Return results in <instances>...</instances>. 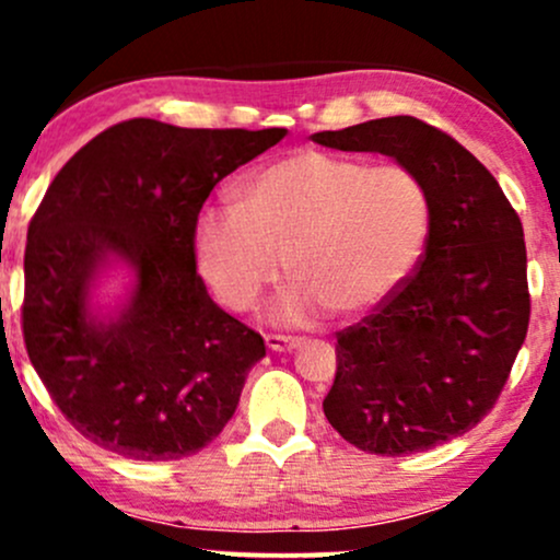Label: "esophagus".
I'll return each instance as SVG.
<instances>
[{"mask_svg": "<svg viewBox=\"0 0 560 560\" xmlns=\"http://www.w3.org/2000/svg\"><path fill=\"white\" fill-rule=\"evenodd\" d=\"M266 345H268V350H273V352H287V350H292V347H298L300 339L287 337V334H266Z\"/></svg>", "mask_w": 560, "mask_h": 560, "instance_id": "esophagus-1", "label": "esophagus"}]
</instances>
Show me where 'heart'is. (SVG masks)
<instances>
[{"instance_id": "obj_1", "label": "heart", "mask_w": 560, "mask_h": 560, "mask_svg": "<svg viewBox=\"0 0 560 560\" xmlns=\"http://www.w3.org/2000/svg\"><path fill=\"white\" fill-rule=\"evenodd\" d=\"M432 226L423 178L400 163L300 150L244 178L236 205L208 208L195 247L231 311L258 305L287 271L298 281L281 316H339L384 300L419 262Z\"/></svg>"}]
</instances>
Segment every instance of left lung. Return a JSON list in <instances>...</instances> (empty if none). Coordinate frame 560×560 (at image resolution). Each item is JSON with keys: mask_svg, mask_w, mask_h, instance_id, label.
<instances>
[{"mask_svg": "<svg viewBox=\"0 0 560 560\" xmlns=\"http://www.w3.org/2000/svg\"><path fill=\"white\" fill-rule=\"evenodd\" d=\"M311 139L395 158L432 202L419 266L337 331L326 419L350 445L389 458L466 434L494 408L529 329L522 218L464 144L410 115Z\"/></svg>", "mask_w": 560, "mask_h": 560, "instance_id": "left-lung-1", "label": "left lung"}]
</instances>
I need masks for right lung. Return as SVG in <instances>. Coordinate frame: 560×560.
<instances>
[{
  "instance_id": "obj_1",
  "label": "right lung",
  "mask_w": 560,
  "mask_h": 560,
  "mask_svg": "<svg viewBox=\"0 0 560 560\" xmlns=\"http://www.w3.org/2000/svg\"><path fill=\"white\" fill-rule=\"evenodd\" d=\"M287 128L115 124L62 165L28 223L23 342L75 432L131 460H178L234 416L258 331L210 300L195 234L205 199ZM110 254L138 273L127 311L88 318L85 294Z\"/></svg>"
}]
</instances>
